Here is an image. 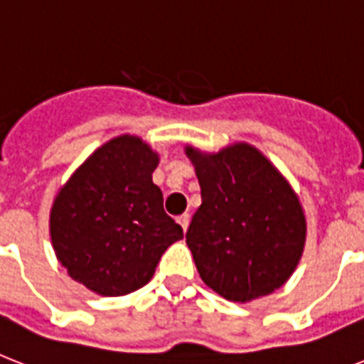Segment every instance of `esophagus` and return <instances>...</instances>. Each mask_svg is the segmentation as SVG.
Returning a JSON list of instances; mask_svg holds the SVG:
<instances>
[{"mask_svg": "<svg viewBox=\"0 0 364 364\" xmlns=\"http://www.w3.org/2000/svg\"><path fill=\"white\" fill-rule=\"evenodd\" d=\"M177 223L181 225V228L187 232V228H188V223H191V215L188 213H183V215L177 217Z\"/></svg>", "mask_w": 364, "mask_h": 364, "instance_id": "1", "label": "esophagus"}]
</instances>
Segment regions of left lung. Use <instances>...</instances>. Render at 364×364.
<instances>
[{
	"label": "left lung",
	"mask_w": 364,
	"mask_h": 364,
	"mask_svg": "<svg viewBox=\"0 0 364 364\" xmlns=\"http://www.w3.org/2000/svg\"><path fill=\"white\" fill-rule=\"evenodd\" d=\"M185 154L202 191L187 230L202 282L232 302L274 293L304 253L306 215L299 194L249 143H232L219 153L187 145Z\"/></svg>",
	"instance_id": "left-lung-1"
}]
</instances>
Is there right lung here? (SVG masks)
<instances>
[{"mask_svg": "<svg viewBox=\"0 0 364 364\" xmlns=\"http://www.w3.org/2000/svg\"><path fill=\"white\" fill-rule=\"evenodd\" d=\"M159 153L122 134L98 147L60 187L50 208V240L71 279L102 296L147 285L160 257L183 238L153 183Z\"/></svg>", "mask_w": 364, "mask_h": 364, "instance_id": "obj_1", "label": "right lung"}]
</instances>
